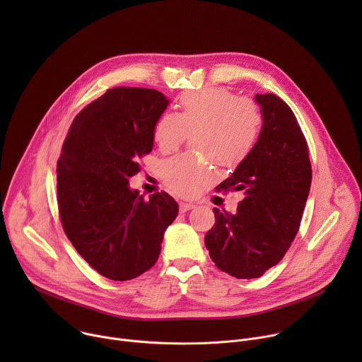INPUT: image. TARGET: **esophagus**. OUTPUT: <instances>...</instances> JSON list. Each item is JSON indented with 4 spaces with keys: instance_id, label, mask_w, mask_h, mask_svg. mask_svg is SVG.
<instances>
[{
    "instance_id": "34e87169",
    "label": "esophagus",
    "mask_w": 362,
    "mask_h": 362,
    "mask_svg": "<svg viewBox=\"0 0 362 362\" xmlns=\"http://www.w3.org/2000/svg\"><path fill=\"white\" fill-rule=\"evenodd\" d=\"M194 208H196V204L190 203V202H180V204H179V209H180L182 214H185V212H187L190 209H194Z\"/></svg>"
}]
</instances>
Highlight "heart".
<instances>
[{"label":"heart","instance_id":"b5f03b06","mask_svg":"<svg viewBox=\"0 0 362 362\" xmlns=\"http://www.w3.org/2000/svg\"><path fill=\"white\" fill-rule=\"evenodd\" d=\"M179 115L163 113L153 127L154 143L162 151L175 150L193 136L196 150L208 154L216 163L233 168L242 163L261 136L262 115L249 98H238L222 87L186 93L179 98ZM159 173L165 185L180 196L196 194L214 179L211 168L192 154L165 160Z\"/></svg>","mask_w":362,"mask_h":362}]
</instances>
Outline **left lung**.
<instances>
[{"label":"left lung","mask_w":362,"mask_h":362,"mask_svg":"<svg viewBox=\"0 0 362 362\" xmlns=\"http://www.w3.org/2000/svg\"><path fill=\"white\" fill-rule=\"evenodd\" d=\"M262 130L249 156L219 189L243 190L235 214L214 208L204 245L215 265L238 279L262 276L295 239L311 189L313 169L295 115L278 95L256 94Z\"/></svg>","instance_id":"1"}]
</instances>
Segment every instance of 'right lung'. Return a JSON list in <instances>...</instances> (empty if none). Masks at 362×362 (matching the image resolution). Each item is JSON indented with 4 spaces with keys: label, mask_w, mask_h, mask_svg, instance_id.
<instances>
[{
    "label": "right lung",
    "mask_w": 362,
    "mask_h": 362,
    "mask_svg": "<svg viewBox=\"0 0 362 362\" xmlns=\"http://www.w3.org/2000/svg\"><path fill=\"white\" fill-rule=\"evenodd\" d=\"M168 106L158 90H107L76 116L57 160L64 232L83 259L113 281L137 278L156 264L165 230L179 212L166 192L146 200L129 185Z\"/></svg>",
    "instance_id": "add662e5"
}]
</instances>
